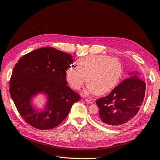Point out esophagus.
<instances>
[{
  "label": "esophagus",
  "mask_w": 160,
  "mask_h": 160,
  "mask_svg": "<svg viewBox=\"0 0 160 160\" xmlns=\"http://www.w3.org/2000/svg\"><path fill=\"white\" fill-rule=\"evenodd\" d=\"M86 101L88 102L89 104H92V103L93 102V100L92 99V98H86Z\"/></svg>",
  "instance_id": "esophagus-1"
}]
</instances>
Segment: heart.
<instances>
[{
    "mask_svg": "<svg viewBox=\"0 0 160 160\" xmlns=\"http://www.w3.org/2000/svg\"><path fill=\"white\" fill-rule=\"evenodd\" d=\"M79 67L71 65L66 70V78L71 86L80 89L86 80L88 92L103 95L113 89L122 74L118 59L106 55H92L81 58Z\"/></svg>",
    "mask_w": 160,
    "mask_h": 160,
    "instance_id": "1",
    "label": "heart"
}]
</instances>
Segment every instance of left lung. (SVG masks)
Instances as JSON below:
<instances>
[{"mask_svg": "<svg viewBox=\"0 0 160 160\" xmlns=\"http://www.w3.org/2000/svg\"><path fill=\"white\" fill-rule=\"evenodd\" d=\"M128 75V78L108 95L97 100L99 113L96 119L100 124L119 127L133 119L140 110L145 95L146 83L139 78L137 72H132Z\"/></svg>", "mask_w": 160, "mask_h": 160, "instance_id": "8db88e82", "label": "left lung"}]
</instances>
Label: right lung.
Wrapping results in <instances>:
<instances>
[{
    "mask_svg": "<svg viewBox=\"0 0 160 160\" xmlns=\"http://www.w3.org/2000/svg\"><path fill=\"white\" fill-rule=\"evenodd\" d=\"M72 56L52 47L41 48L24 55L14 67L10 93L22 118L33 128L52 129L68 115L80 96L67 86L66 70ZM38 93L47 95L45 110L39 112L31 106Z\"/></svg>",
    "mask_w": 160,
    "mask_h": 160,
    "instance_id": "right-lung-1",
    "label": "right lung"
}]
</instances>
